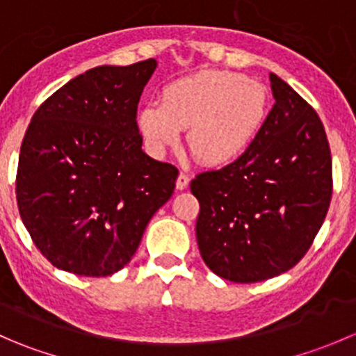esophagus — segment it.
I'll return each instance as SVG.
<instances>
[{"instance_id": "34e87169", "label": "esophagus", "mask_w": 356, "mask_h": 356, "mask_svg": "<svg viewBox=\"0 0 356 356\" xmlns=\"http://www.w3.org/2000/svg\"><path fill=\"white\" fill-rule=\"evenodd\" d=\"M189 186V177L186 174H179L177 181H175V189L177 191H182V189H186Z\"/></svg>"}]
</instances>
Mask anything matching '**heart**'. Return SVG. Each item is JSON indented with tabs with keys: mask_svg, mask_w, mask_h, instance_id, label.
<instances>
[{
	"mask_svg": "<svg viewBox=\"0 0 356 356\" xmlns=\"http://www.w3.org/2000/svg\"><path fill=\"white\" fill-rule=\"evenodd\" d=\"M268 91L261 82L227 70H203L177 79L161 91V105L146 103L138 129L149 148L163 153L181 139L203 165L238 160L264 127Z\"/></svg>",
	"mask_w": 356,
	"mask_h": 356,
	"instance_id": "obj_1",
	"label": "heart"
}]
</instances>
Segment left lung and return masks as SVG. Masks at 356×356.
<instances>
[{
    "instance_id": "1",
    "label": "left lung",
    "mask_w": 356,
    "mask_h": 356,
    "mask_svg": "<svg viewBox=\"0 0 356 356\" xmlns=\"http://www.w3.org/2000/svg\"><path fill=\"white\" fill-rule=\"evenodd\" d=\"M270 88L275 105L250 148L191 181L201 258L232 282H260L293 268L331 203V149L321 118L275 74Z\"/></svg>"
}]
</instances>
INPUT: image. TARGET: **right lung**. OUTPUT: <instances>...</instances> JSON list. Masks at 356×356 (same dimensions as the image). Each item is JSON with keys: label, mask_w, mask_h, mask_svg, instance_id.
I'll return each instance as SVG.
<instances>
[{"label": "right lung", "mask_w": 356, "mask_h": 356, "mask_svg": "<svg viewBox=\"0 0 356 356\" xmlns=\"http://www.w3.org/2000/svg\"><path fill=\"white\" fill-rule=\"evenodd\" d=\"M156 65L149 58L91 68L53 92L29 124L17 203L34 245L60 270H120L174 193L177 168L143 152L136 122Z\"/></svg>", "instance_id": "1"}]
</instances>
